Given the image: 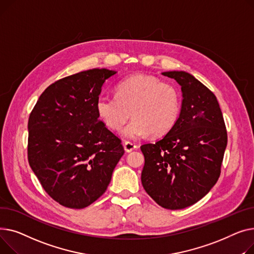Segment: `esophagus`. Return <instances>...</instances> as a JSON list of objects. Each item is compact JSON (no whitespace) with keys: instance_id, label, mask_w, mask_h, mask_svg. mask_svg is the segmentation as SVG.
Instances as JSON below:
<instances>
[{"instance_id":"esophagus-1","label":"esophagus","mask_w":254,"mask_h":254,"mask_svg":"<svg viewBox=\"0 0 254 254\" xmlns=\"http://www.w3.org/2000/svg\"><path fill=\"white\" fill-rule=\"evenodd\" d=\"M136 147H137V145L134 143V142H132V141H125L124 142V148H125V151L127 153H130L133 150H135Z\"/></svg>"}]
</instances>
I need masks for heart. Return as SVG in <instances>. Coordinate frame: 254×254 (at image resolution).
<instances>
[{"label": "heart", "mask_w": 254, "mask_h": 254, "mask_svg": "<svg viewBox=\"0 0 254 254\" xmlns=\"http://www.w3.org/2000/svg\"><path fill=\"white\" fill-rule=\"evenodd\" d=\"M115 90L116 96H98L96 113L101 122L114 131L121 130L132 116L133 120L123 130L128 138L137 139L148 133L162 135L180 117L181 94L170 82L148 74H134L119 82Z\"/></svg>", "instance_id": "1"}]
</instances>
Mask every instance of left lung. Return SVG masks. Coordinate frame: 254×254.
<instances>
[{"instance_id":"left-lung-1","label":"left lung","mask_w":254,"mask_h":254,"mask_svg":"<svg viewBox=\"0 0 254 254\" xmlns=\"http://www.w3.org/2000/svg\"><path fill=\"white\" fill-rule=\"evenodd\" d=\"M163 74L182 86V111L165 136L140 146L141 183L157 204L176 210L195 204L216 184L228 134L213 92L189 72Z\"/></svg>"}]
</instances>
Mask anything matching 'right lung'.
<instances>
[{"instance_id":"right-lung-1","label":"right lung","mask_w":254,"mask_h":254,"mask_svg":"<svg viewBox=\"0 0 254 254\" xmlns=\"http://www.w3.org/2000/svg\"><path fill=\"white\" fill-rule=\"evenodd\" d=\"M115 73L93 68L58 80L29 115V166L45 191L64 207L81 209L102 196L125 153L96 113L101 87Z\"/></svg>"}]
</instances>
